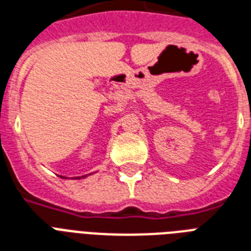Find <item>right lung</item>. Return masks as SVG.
<instances>
[{
    "label": "right lung",
    "mask_w": 251,
    "mask_h": 251,
    "mask_svg": "<svg viewBox=\"0 0 251 251\" xmlns=\"http://www.w3.org/2000/svg\"><path fill=\"white\" fill-rule=\"evenodd\" d=\"M87 175H84V176H79V177H75V179H81V177H85ZM63 177V176H62ZM63 179H66V177H63Z\"/></svg>",
    "instance_id": "add662e5"
}]
</instances>
